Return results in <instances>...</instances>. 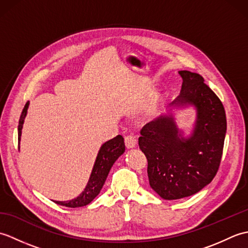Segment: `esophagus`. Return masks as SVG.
Masks as SVG:
<instances>
[{"label":"esophagus","mask_w":248,"mask_h":248,"mask_svg":"<svg viewBox=\"0 0 248 248\" xmlns=\"http://www.w3.org/2000/svg\"><path fill=\"white\" fill-rule=\"evenodd\" d=\"M124 143H125V146H127V148H133V147L136 146L138 140H136L134 135L130 134V135H127L124 138Z\"/></svg>","instance_id":"obj_1"}]
</instances>
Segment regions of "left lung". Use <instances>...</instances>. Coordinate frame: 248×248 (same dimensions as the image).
Listing matches in <instances>:
<instances>
[{
	"label": "left lung",
	"mask_w": 248,
	"mask_h": 248,
	"mask_svg": "<svg viewBox=\"0 0 248 248\" xmlns=\"http://www.w3.org/2000/svg\"><path fill=\"white\" fill-rule=\"evenodd\" d=\"M182 88L172 104H194L196 127L191 138L179 134L171 116L150 121L140 130V149L148 161L149 184L163 199L196 194L213 180L222 160L227 120L223 103L198 73L179 71Z\"/></svg>",
	"instance_id": "obj_1"
}]
</instances>
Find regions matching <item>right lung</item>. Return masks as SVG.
<instances>
[{
  "label": "right lung",
  "instance_id": "add662e5",
  "mask_svg": "<svg viewBox=\"0 0 248 248\" xmlns=\"http://www.w3.org/2000/svg\"><path fill=\"white\" fill-rule=\"evenodd\" d=\"M29 102H26L22 113H21L18 125V140L20 141L21 130H22L23 121L25 118L26 112H28ZM124 141L121 135H117L116 138L109 140L107 143H104L99 150L98 156L94 162L91 178H89L85 189L81 193L80 196L69 200V202H54L57 204L65 205L68 208H78L84 207L88 203H91L94 197L101 191L103 184L107 180V177L112 168L115 161L124 152Z\"/></svg>",
  "mask_w": 248,
  "mask_h": 248
}]
</instances>
